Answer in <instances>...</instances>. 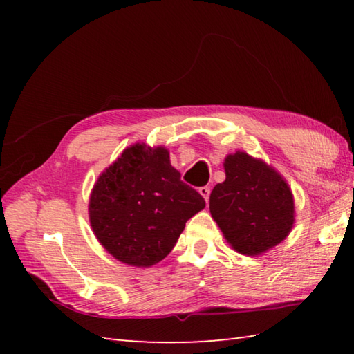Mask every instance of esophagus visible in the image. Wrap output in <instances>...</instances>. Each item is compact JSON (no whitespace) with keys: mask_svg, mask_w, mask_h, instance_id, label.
<instances>
[{"mask_svg":"<svg viewBox=\"0 0 354 354\" xmlns=\"http://www.w3.org/2000/svg\"><path fill=\"white\" fill-rule=\"evenodd\" d=\"M198 192H200V195L203 196V198H205L206 201H209V195H211V189H209L207 185H205V187H200Z\"/></svg>","mask_w":354,"mask_h":354,"instance_id":"1","label":"esophagus"}]
</instances>
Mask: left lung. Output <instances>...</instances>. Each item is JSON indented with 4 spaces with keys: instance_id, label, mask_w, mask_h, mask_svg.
<instances>
[{
    "instance_id": "1",
    "label": "left lung",
    "mask_w": 354,
    "mask_h": 354,
    "mask_svg": "<svg viewBox=\"0 0 354 354\" xmlns=\"http://www.w3.org/2000/svg\"><path fill=\"white\" fill-rule=\"evenodd\" d=\"M225 181L211 192L209 209L232 250L259 256L290 234L295 201L284 176L266 160L239 151L223 162Z\"/></svg>"
}]
</instances>
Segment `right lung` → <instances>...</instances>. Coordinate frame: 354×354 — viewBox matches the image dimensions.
I'll use <instances>...</instances> for the list:
<instances>
[{"mask_svg":"<svg viewBox=\"0 0 354 354\" xmlns=\"http://www.w3.org/2000/svg\"><path fill=\"white\" fill-rule=\"evenodd\" d=\"M205 198L181 181L165 147H127L106 167L88 198V220L107 253L131 267H151L178 242Z\"/></svg>","mask_w":354,"mask_h":354,"instance_id":"right-lung-1","label":"right lung"}]
</instances>
